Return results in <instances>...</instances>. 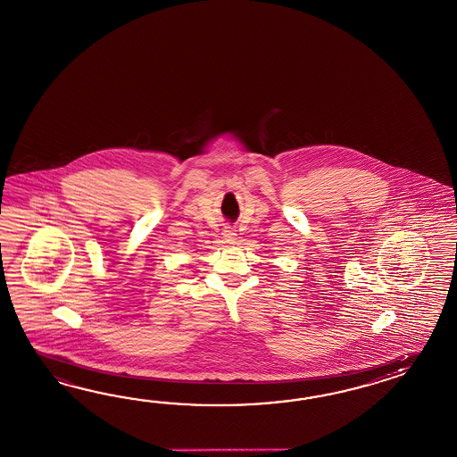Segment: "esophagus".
<instances>
[{"mask_svg": "<svg viewBox=\"0 0 457 457\" xmlns=\"http://www.w3.org/2000/svg\"><path fill=\"white\" fill-rule=\"evenodd\" d=\"M223 237H225V240H227L228 244H235L237 234H235L234 227H225V228H223Z\"/></svg>", "mask_w": 457, "mask_h": 457, "instance_id": "obj_1", "label": "esophagus"}]
</instances>
